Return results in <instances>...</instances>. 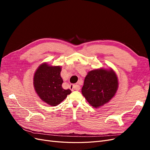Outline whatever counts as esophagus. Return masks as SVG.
Returning a JSON list of instances; mask_svg holds the SVG:
<instances>
[{
    "mask_svg": "<svg viewBox=\"0 0 150 150\" xmlns=\"http://www.w3.org/2000/svg\"><path fill=\"white\" fill-rule=\"evenodd\" d=\"M70 88L72 91H78L80 89V86L78 84H71Z\"/></svg>",
    "mask_w": 150,
    "mask_h": 150,
    "instance_id": "1",
    "label": "esophagus"
}]
</instances>
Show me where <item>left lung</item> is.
Instances as JSON below:
<instances>
[{
    "mask_svg": "<svg viewBox=\"0 0 150 150\" xmlns=\"http://www.w3.org/2000/svg\"><path fill=\"white\" fill-rule=\"evenodd\" d=\"M117 87L115 72L111 69H99L88 72L81 92L91 105L97 108L111 100Z\"/></svg>",
    "mask_w": 150,
    "mask_h": 150,
    "instance_id": "left-lung-1",
    "label": "left lung"
}]
</instances>
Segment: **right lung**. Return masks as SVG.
Returning a JSON list of instances; mask_svg holds the SVG:
<instances>
[{
    "label": "right lung",
    "mask_w": 150,
    "mask_h": 150,
    "mask_svg": "<svg viewBox=\"0 0 150 150\" xmlns=\"http://www.w3.org/2000/svg\"><path fill=\"white\" fill-rule=\"evenodd\" d=\"M61 71L60 66H51L44 63L38 68L34 77L36 93L42 101L52 106L60 104L71 93L69 89L62 87Z\"/></svg>",
    "instance_id": "right-lung-1"
}]
</instances>
